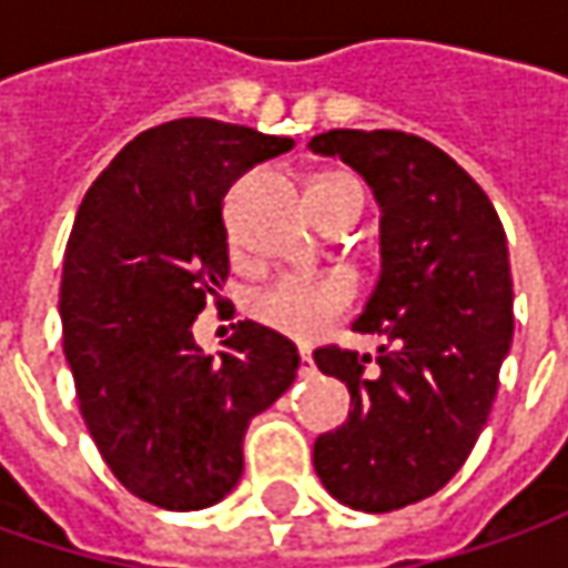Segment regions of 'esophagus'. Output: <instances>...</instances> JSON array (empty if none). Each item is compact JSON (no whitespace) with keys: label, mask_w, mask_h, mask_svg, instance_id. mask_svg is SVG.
<instances>
[{"label":"esophagus","mask_w":568,"mask_h":568,"mask_svg":"<svg viewBox=\"0 0 568 568\" xmlns=\"http://www.w3.org/2000/svg\"><path fill=\"white\" fill-rule=\"evenodd\" d=\"M296 357H300V373H303V376H310V373H313V366H316V363H313V354L300 347V354H296Z\"/></svg>","instance_id":"34e87169"}]
</instances>
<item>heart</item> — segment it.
<instances>
[{
  "label": "heart",
  "mask_w": 568,
  "mask_h": 568,
  "mask_svg": "<svg viewBox=\"0 0 568 568\" xmlns=\"http://www.w3.org/2000/svg\"><path fill=\"white\" fill-rule=\"evenodd\" d=\"M357 186L347 176H325L310 186V205L318 199H328L341 189ZM354 303V284L341 274H318V277H281L252 296L250 313L258 325H265L274 335L313 344Z\"/></svg>",
  "instance_id": "b5f03b06"
}]
</instances>
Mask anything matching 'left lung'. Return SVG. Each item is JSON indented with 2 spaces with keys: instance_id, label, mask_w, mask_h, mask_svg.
I'll return each mask as SVG.
<instances>
[{
  "instance_id": "8db88e82",
  "label": "left lung",
  "mask_w": 568,
  "mask_h": 568,
  "mask_svg": "<svg viewBox=\"0 0 568 568\" xmlns=\"http://www.w3.org/2000/svg\"><path fill=\"white\" fill-rule=\"evenodd\" d=\"M310 148L341 158L382 207V272L354 332L369 354L318 347L351 392L347 420L322 433L325 490L361 513H392L443 490L487 426L513 344V272L487 192L443 148L395 129H332Z\"/></svg>"
}]
</instances>
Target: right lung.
Wrapping results in <instances>:
<instances>
[{"instance_id":"obj_1","label":"right lung","mask_w":568,"mask_h":568,"mask_svg":"<svg viewBox=\"0 0 568 568\" xmlns=\"http://www.w3.org/2000/svg\"><path fill=\"white\" fill-rule=\"evenodd\" d=\"M294 148L221 120H173L122 148L65 246L59 316L81 417L125 490L170 513L221 503L255 414L296 379L294 341L236 322L205 354L192 322L227 281V189Z\"/></svg>"}]
</instances>
